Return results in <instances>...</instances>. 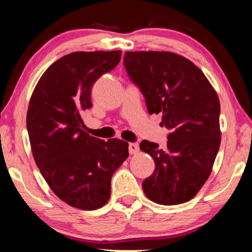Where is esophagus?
<instances>
[{"label": "esophagus", "instance_id": "1", "mask_svg": "<svg viewBox=\"0 0 252 252\" xmlns=\"http://www.w3.org/2000/svg\"><path fill=\"white\" fill-rule=\"evenodd\" d=\"M139 150H140L139 144H137V143H129L128 151H129L130 155H135V154H137V153H139Z\"/></svg>", "mask_w": 252, "mask_h": 252}]
</instances>
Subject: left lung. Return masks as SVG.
Returning <instances> with one entry per match:
<instances>
[{
    "mask_svg": "<svg viewBox=\"0 0 252 252\" xmlns=\"http://www.w3.org/2000/svg\"><path fill=\"white\" fill-rule=\"evenodd\" d=\"M124 64L148 111L161 113L160 126L171 130L166 149L140 144L156 165L143 181L144 194L161 205L190 201L211 174L221 141L217 92L201 68L171 51H127Z\"/></svg>",
    "mask_w": 252,
    "mask_h": 252,
    "instance_id": "left-lung-1",
    "label": "left lung"
}]
</instances>
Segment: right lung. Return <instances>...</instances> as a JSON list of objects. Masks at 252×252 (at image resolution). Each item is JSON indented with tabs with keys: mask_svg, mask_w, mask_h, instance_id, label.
I'll list each match as a JSON object with an SVG mask.
<instances>
[{
	"mask_svg": "<svg viewBox=\"0 0 252 252\" xmlns=\"http://www.w3.org/2000/svg\"><path fill=\"white\" fill-rule=\"evenodd\" d=\"M120 57V50L65 55L41 75L31 96L26 125L33 158L54 194L73 208L105 205L112 175L128 157V143L91 136L81 118L92 106L93 85Z\"/></svg>",
	"mask_w": 252,
	"mask_h": 252,
	"instance_id": "add662e5",
	"label": "right lung"
}]
</instances>
